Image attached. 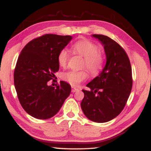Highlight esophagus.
<instances>
[{"instance_id": "34e87169", "label": "esophagus", "mask_w": 151, "mask_h": 151, "mask_svg": "<svg viewBox=\"0 0 151 151\" xmlns=\"http://www.w3.org/2000/svg\"><path fill=\"white\" fill-rule=\"evenodd\" d=\"M78 90V88H77L73 87V86H72V87H71V92L72 93H74V92L77 91Z\"/></svg>"}]
</instances>
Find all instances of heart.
I'll return each mask as SVG.
<instances>
[{
  "label": "heart",
  "mask_w": 151,
  "mask_h": 151,
  "mask_svg": "<svg viewBox=\"0 0 151 151\" xmlns=\"http://www.w3.org/2000/svg\"><path fill=\"white\" fill-rule=\"evenodd\" d=\"M72 50L77 54L84 57L83 66L87 68L92 74H97L102 69L104 64V58L102 53L98 51V47L91 41L82 39L74 43L72 46ZM69 60V53L67 49L60 50L58 55V63L62 67H65ZM88 73L86 70L81 71H68L62 73L61 78L64 81L76 86L86 80Z\"/></svg>",
  "instance_id": "1"
}]
</instances>
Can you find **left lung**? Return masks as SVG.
Segmentation results:
<instances>
[{"instance_id":"8db88e82","label":"left lung","mask_w":151,"mask_h":151,"mask_svg":"<svg viewBox=\"0 0 151 151\" xmlns=\"http://www.w3.org/2000/svg\"><path fill=\"white\" fill-rule=\"evenodd\" d=\"M92 36L104 47L106 63L99 76L86 84L91 90H82L84 97L80 106L88 119L103 123L114 119L124 108L133 86L132 69L118 43L104 35Z\"/></svg>"}]
</instances>
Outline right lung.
<instances>
[{
    "mask_svg": "<svg viewBox=\"0 0 151 151\" xmlns=\"http://www.w3.org/2000/svg\"><path fill=\"white\" fill-rule=\"evenodd\" d=\"M71 39V36L44 35L28 42L18 57L14 86L22 108L35 118L54 116L70 95L71 86L66 82L55 86L48 82L59 70L58 53Z\"/></svg>",
    "mask_w": 151,
    "mask_h": 151,
    "instance_id": "obj_1",
    "label": "right lung"
}]
</instances>
